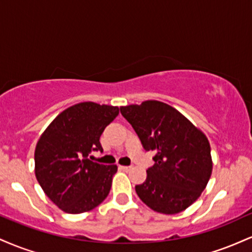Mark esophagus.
Returning <instances> with one entry per match:
<instances>
[{"instance_id":"34e87169","label":"esophagus","mask_w":252,"mask_h":252,"mask_svg":"<svg viewBox=\"0 0 252 252\" xmlns=\"http://www.w3.org/2000/svg\"><path fill=\"white\" fill-rule=\"evenodd\" d=\"M120 168L124 170V172H128V170L131 169V167H130V166H120Z\"/></svg>"}]
</instances>
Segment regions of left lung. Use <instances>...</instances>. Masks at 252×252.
Listing matches in <instances>:
<instances>
[{"label":"left lung","instance_id":"8db88e82","mask_svg":"<svg viewBox=\"0 0 252 252\" xmlns=\"http://www.w3.org/2000/svg\"><path fill=\"white\" fill-rule=\"evenodd\" d=\"M121 114L140 137L143 148L153 150L154 166L135 187L147 206L163 215L186 210L206 189L212 174L207 137L178 110L158 100L121 106Z\"/></svg>","mask_w":252,"mask_h":252}]
</instances>
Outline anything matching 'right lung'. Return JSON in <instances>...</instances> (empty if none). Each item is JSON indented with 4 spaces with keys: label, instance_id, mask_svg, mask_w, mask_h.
Listing matches in <instances>:
<instances>
[{
    "label": "right lung",
    "instance_id": "add662e5",
    "mask_svg": "<svg viewBox=\"0 0 252 252\" xmlns=\"http://www.w3.org/2000/svg\"><path fill=\"white\" fill-rule=\"evenodd\" d=\"M118 114V106L79 103L58 115L40 136L34 153L36 180L63 212H88L108 196L117 166L94 162L89 154L102 152L100 135Z\"/></svg>",
    "mask_w": 252,
    "mask_h": 252
}]
</instances>
